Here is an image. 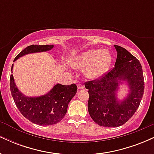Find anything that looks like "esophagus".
<instances>
[{"mask_svg":"<svg viewBox=\"0 0 154 154\" xmlns=\"http://www.w3.org/2000/svg\"><path fill=\"white\" fill-rule=\"evenodd\" d=\"M83 88H84V86L82 85H81V84H77V89L78 90H82V89H83Z\"/></svg>","mask_w":154,"mask_h":154,"instance_id":"esophagus-1","label":"esophagus"}]
</instances>
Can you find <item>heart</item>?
<instances>
[{
    "mask_svg": "<svg viewBox=\"0 0 154 154\" xmlns=\"http://www.w3.org/2000/svg\"><path fill=\"white\" fill-rule=\"evenodd\" d=\"M111 55L107 50L93 49L81 53L72 59V65L79 69H84L88 79H95L107 72L111 66Z\"/></svg>",
    "mask_w": 154,
    "mask_h": 154,
    "instance_id": "1",
    "label": "heart"
}]
</instances>
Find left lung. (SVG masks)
<instances>
[{
	"label": "left lung",
	"mask_w": 154,
	"mask_h": 154,
	"mask_svg": "<svg viewBox=\"0 0 154 154\" xmlns=\"http://www.w3.org/2000/svg\"><path fill=\"white\" fill-rule=\"evenodd\" d=\"M117 57L114 67L99 79L88 81V109L100 126L116 128L126 123L139 107L144 93V78L140 61L124 48L114 45ZM126 81L130 91L123 101L116 97L119 85Z\"/></svg>",
	"instance_id": "left-lung-1"
}]
</instances>
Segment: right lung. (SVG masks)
<instances>
[{"label": "right lung", "mask_w": 154, "mask_h": 154, "mask_svg": "<svg viewBox=\"0 0 154 154\" xmlns=\"http://www.w3.org/2000/svg\"><path fill=\"white\" fill-rule=\"evenodd\" d=\"M53 48V45H29L17 55L14 61L26 54L45 52ZM13 66L12 64L11 71ZM10 90L16 106L26 119L39 125H52L59 122L64 117L69 103L77 93V85L56 84L47 94L28 97L19 91L13 75H11Z\"/></svg>", "instance_id": "add662e5"}]
</instances>
